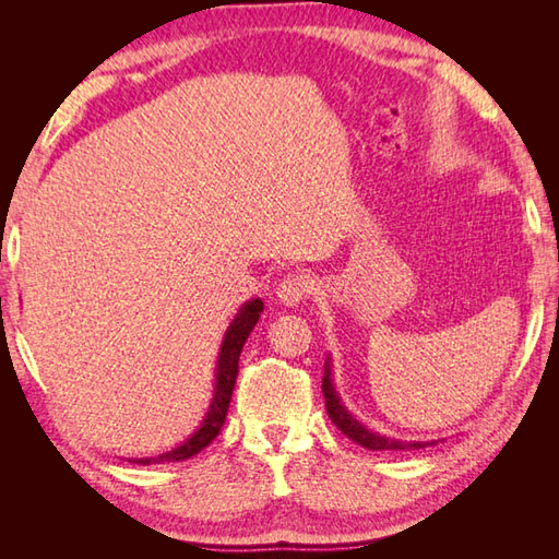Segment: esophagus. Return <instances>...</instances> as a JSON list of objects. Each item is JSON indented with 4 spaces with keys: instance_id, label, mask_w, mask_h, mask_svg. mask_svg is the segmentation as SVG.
<instances>
[{
    "instance_id": "obj_1",
    "label": "esophagus",
    "mask_w": 559,
    "mask_h": 559,
    "mask_svg": "<svg viewBox=\"0 0 559 559\" xmlns=\"http://www.w3.org/2000/svg\"><path fill=\"white\" fill-rule=\"evenodd\" d=\"M312 278L305 276V273H288V276L278 283L276 298L283 305L298 307L302 300H307V295L312 293Z\"/></svg>"
}]
</instances>
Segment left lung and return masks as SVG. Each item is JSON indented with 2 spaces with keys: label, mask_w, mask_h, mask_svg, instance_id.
<instances>
[{
  "label": "left lung",
  "mask_w": 559,
  "mask_h": 559,
  "mask_svg": "<svg viewBox=\"0 0 559 559\" xmlns=\"http://www.w3.org/2000/svg\"><path fill=\"white\" fill-rule=\"evenodd\" d=\"M322 391H324V401H326V413L331 423H334L338 430L346 435L348 439H353L355 444H360L365 449H372V451H403V449H423V447H430L435 442H401V439H391L384 435H377L372 430H367L362 423H358L353 418V415L346 411V406L341 403V396L336 394V386L331 382V362L326 360L324 365V382H322Z\"/></svg>",
  "instance_id": "left-lung-1"
}]
</instances>
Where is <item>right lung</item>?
Wrapping results in <instances>:
<instances>
[{"instance_id":"1","label":"right lung","mask_w":559,"mask_h":559,"mask_svg":"<svg viewBox=\"0 0 559 559\" xmlns=\"http://www.w3.org/2000/svg\"><path fill=\"white\" fill-rule=\"evenodd\" d=\"M264 310V302L259 298L249 300L240 307V312L233 319V324L225 331L223 346L218 353V365H216V386H213V399L204 423H201L199 430L182 442L180 447H175L173 451H165V454L151 456V459H129L132 463H141V466H148V463H163V461H185L189 456L199 454L201 449L209 447L213 439L218 437L221 427L225 423V415H228L230 406V396L235 389V379H237V362H240V353L245 341L252 334V329L259 322V314Z\"/></svg>"}]
</instances>
